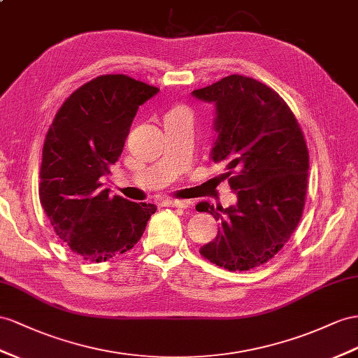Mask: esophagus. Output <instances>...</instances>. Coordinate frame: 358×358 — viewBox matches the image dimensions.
Returning a JSON list of instances; mask_svg holds the SVG:
<instances>
[{
    "instance_id": "34e87169",
    "label": "esophagus",
    "mask_w": 358,
    "mask_h": 358,
    "mask_svg": "<svg viewBox=\"0 0 358 358\" xmlns=\"http://www.w3.org/2000/svg\"><path fill=\"white\" fill-rule=\"evenodd\" d=\"M163 207H177V208H187L190 201H180V199H164L162 201Z\"/></svg>"
}]
</instances>
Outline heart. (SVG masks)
Masks as SVG:
<instances>
[{"label":"heart","instance_id":"b5f03b06","mask_svg":"<svg viewBox=\"0 0 358 358\" xmlns=\"http://www.w3.org/2000/svg\"><path fill=\"white\" fill-rule=\"evenodd\" d=\"M177 110H178V108H177Z\"/></svg>","mask_w":358,"mask_h":358}]
</instances>
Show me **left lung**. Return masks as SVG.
I'll return each instance as SVG.
<instances>
[{"mask_svg": "<svg viewBox=\"0 0 358 358\" xmlns=\"http://www.w3.org/2000/svg\"><path fill=\"white\" fill-rule=\"evenodd\" d=\"M215 104L216 139L210 157L230 178L237 203H199L221 228L201 255L228 271H250L277 254L301 221L306 204L308 150L295 115L260 81L228 76L192 92Z\"/></svg>", "mask_w": 358, "mask_h": 358, "instance_id": "1", "label": "left lung"}]
</instances>
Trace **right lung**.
Instances as JSON below:
<instances>
[{
    "label": "right lung",
    "mask_w": 358,
    "mask_h": 358,
    "mask_svg": "<svg viewBox=\"0 0 358 358\" xmlns=\"http://www.w3.org/2000/svg\"><path fill=\"white\" fill-rule=\"evenodd\" d=\"M157 92L122 74L96 77L71 94L45 137L41 204L63 243L86 262L131 250L157 210L112 196L103 186L139 106Z\"/></svg>",
    "instance_id": "obj_1"
}]
</instances>
